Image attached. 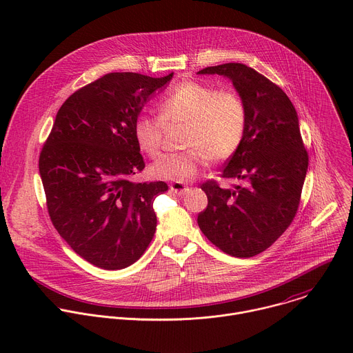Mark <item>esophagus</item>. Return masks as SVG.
<instances>
[{"mask_svg":"<svg viewBox=\"0 0 353 353\" xmlns=\"http://www.w3.org/2000/svg\"><path fill=\"white\" fill-rule=\"evenodd\" d=\"M170 190L177 194V195H184L190 188L187 185H184L183 183H172L170 184Z\"/></svg>","mask_w":353,"mask_h":353,"instance_id":"obj_1","label":"esophagus"}]
</instances>
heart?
<instances>
[{"instance_id":"b5f03b06","label":"heart","mask_w":353,"mask_h":353,"mask_svg":"<svg viewBox=\"0 0 353 353\" xmlns=\"http://www.w3.org/2000/svg\"><path fill=\"white\" fill-rule=\"evenodd\" d=\"M159 120L139 116L132 128L135 143L149 158L159 155L165 127L185 125L184 154L165 155L149 168L157 180L188 183L204 169L207 161L225 162L241 145L247 112L233 90H216L195 81L179 83L158 105Z\"/></svg>"}]
</instances>
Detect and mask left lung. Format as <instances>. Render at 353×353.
<instances>
[{
    "label": "left lung",
    "mask_w": 353,
    "mask_h": 353,
    "mask_svg": "<svg viewBox=\"0 0 353 353\" xmlns=\"http://www.w3.org/2000/svg\"><path fill=\"white\" fill-rule=\"evenodd\" d=\"M196 74L229 78L247 112L241 145L222 170V177L243 185L204 183L208 207L196 222L226 254L253 257L272 245L299 208L309 157L297 113L279 86L244 64L207 67Z\"/></svg>",
    "instance_id": "left-lung-1"
}]
</instances>
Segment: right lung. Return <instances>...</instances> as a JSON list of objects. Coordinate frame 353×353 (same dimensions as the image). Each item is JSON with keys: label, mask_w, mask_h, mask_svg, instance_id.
Instances as JSON below:
<instances>
[{"label": "right lung", "mask_w": 353, "mask_h": 353, "mask_svg": "<svg viewBox=\"0 0 353 353\" xmlns=\"http://www.w3.org/2000/svg\"><path fill=\"white\" fill-rule=\"evenodd\" d=\"M173 72L152 78L112 72L74 92L60 108L39 158L50 219L88 263L134 264L157 230L155 198L165 181L134 183L145 168L132 128L149 96Z\"/></svg>", "instance_id": "add662e5"}]
</instances>
